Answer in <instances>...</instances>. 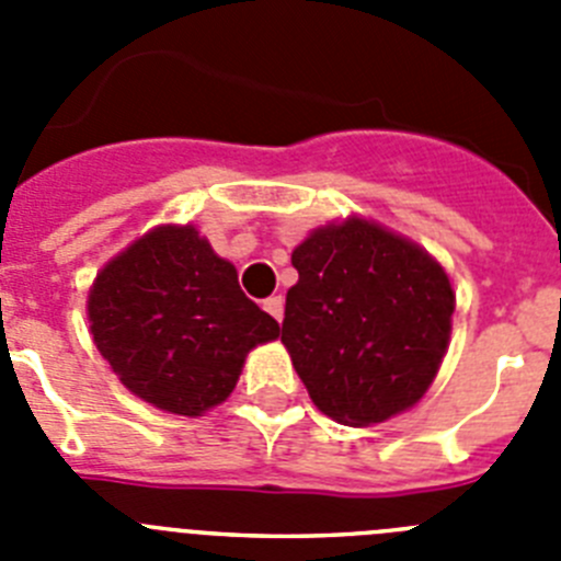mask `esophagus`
I'll return each instance as SVG.
<instances>
[{
	"instance_id": "34e87169",
	"label": "esophagus",
	"mask_w": 561,
	"mask_h": 561,
	"mask_svg": "<svg viewBox=\"0 0 561 561\" xmlns=\"http://www.w3.org/2000/svg\"><path fill=\"white\" fill-rule=\"evenodd\" d=\"M264 309H266V314H272L277 320V323H280V320H284V297H280V295L266 297Z\"/></svg>"
}]
</instances>
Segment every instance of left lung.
<instances>
[{
	"mask_svg": "<svg viewBox=\"0 0 561 561\" xmlns=\"http://www.w3.org/2000/svg\"><path fill=\"white\" fill-rule=\"evenodd\" d=\"M280 342L329 419L368 427L413 408L453 329L447 272L421 247L362 219L314 230L291 252Z\"/></svg>",
	"mask_w": 561,
	"mask_h": 561,
	"instance_id": "left-lung-1",
	"label": "left lung"
}]
</instances>
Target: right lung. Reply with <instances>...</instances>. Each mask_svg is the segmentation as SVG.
<instances>
[{"instance_id": "obj_1", "label": "right lung", "mask_w": 561, "mask_h": 561, "mask_svg": "<svg viewBox=\"0 0 561 561\" xmlns=\"http://www.w3.org/2000/svg\"><path fill=\"white\" fill-rule=\"evenodd\" d=\"M89 323L117 379L176 415L221 404L250 348L280 334L191 225L157 227L108 261L89 291Z\"/></svg>"}]
</instances>
